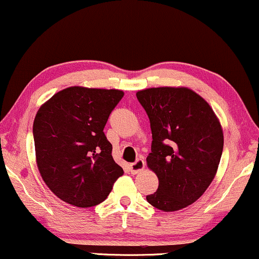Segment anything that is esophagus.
Here are the masks:
<instances>
[{"label": "esophagus", "instance_id": "obj_1", "mask_svg": "<svg viewBox=\"0 0 259 259\" xmlns=\"http://www.w3.org/2000/svg\"><path fill=\"white\" fill-rule=\"evenodd\" d=\"M145 168V162L143 158H138L135 163L130 164V170L132 174H139L144 170Z\"/></svg>", "mask_w": 259, "mask_h": 259}]
</instances>
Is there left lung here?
Returning <instances> with one entry per match:
<instances>
[{
    "label": "left lung",
    "instance_id": "1",
    "mask_svg": "<svg viewBox=\"0 0 259 259\" xmlns=\"http://www.w3.org/2000/svg\"><path fill=\"white\" fill-rule=\"evenodd\" d=\"M137 98L152 133L146 164L158 178L157 191L146 200L162 211H178L199 199L215 178L223 150L221 123L188 88L145 89Z\"/></svg>",
    "mask_w": 259,
    "mask_h": 259
}]
</instances>
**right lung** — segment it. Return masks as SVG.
Wrapping results in <instances>:
<instances>
[{
  "instance_id": "1",
  "label": "right lung",
  "mask_w": 259,
  "mask_h": 259,
  "mask_svg": "<svg viewBox=\"0 0 259 259\" xmlns=\"http://www.w3.org/2000/svg\"><path fill=\"white\" fill-rule=\"evenodd\" d=\"M123 97L115 89L71 86L38 109L33 121L36 162L50 191L78 207L103 202L123 174L103 130Z\"/></svg>"
}]
</instances>
